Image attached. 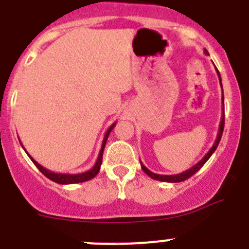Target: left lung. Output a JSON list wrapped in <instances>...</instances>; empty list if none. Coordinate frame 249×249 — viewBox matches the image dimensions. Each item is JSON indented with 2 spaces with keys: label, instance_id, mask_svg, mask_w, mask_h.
Returning <instances> with one entry per match:
<instances>
[{
  "label": "left lung",
  "instance_id": "8db88e82",
  "mask_svg": "<svg viewBox=\"0 0 249 249\" xmlns=\"http://www.w3.org/2000/svg\"><path fill=\"white\" fill-rule=\"evenodd\" d=\"M204 53H205L206 55H209V53L206 50H204ZM216 69V67H215ZM216 72H217V76H219V80H220V85H221L222 87V83H221V76H220V72L219 70L216 69ZM224 125H225V109H224V90H222V115H221V122H220V126H219V132H217V136H216V140L215 142H213V145L211 146L210 150L208 151V153H206L205 156L203 157V159L200 160V161L198 162L196 164H194V166L192 167V168L187 169L185 172H182V173H178V174H172V176H164V174H156L153 173V172H151L150 169L146 168L145 166H143L142 163H141V168H142V171L145 172L146 174H147L148 177H151L152 179H156V180H161V182H168V183H179V182H183V180L188 179L189 177H192L193 174H195L196 172L199 171V169L201 168V167L204 166V164L206 163V161H208L209 159L211 157V155H213V152H215V150L217 148V146H219L220 143V140H221V136H222V132H224Z\"/></svg>",
  "mask_w": 249,
  "mask_h": 249
}]
</instances>
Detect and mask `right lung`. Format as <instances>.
Returning <instances> with one entry per match:
<instances>
[{
    "instance_id": "1",
    "label": "right lung",
    "mask_w": 249,
    "mask_h": 249,
    "mask_svg": "<svg viewBox=\"0 0 249 249\" xmlns=\"http://www.w3.org/2000/svg\"><path fill=\"white\" fill-rule=\"evenodd\" d=\"M115 124L117 123H114V124H111L110 126H109V129L107 130L106 135H104V139H103V143H102V147H101V151H99V155H98V159H97L96 163H94V166L92 167V168L89 169V171H86L83 172V173H77V174H69V173H55V172H51L49 171V169H46L45 167H43L41 164H39L38 162L36 161V160L33 159V157L30 156L29 153L27 152V155L29 156V159L33 161V163L36 164V167H38L39 171L41 172V173L45 176V177H48L49 179H51L53 182L55 183H59V184H75V183H83V182H87V180L92 179V178H94L98 174L99 169H101V164H102V159H103V151H104V147H106V143H107V140H108V136L109 134H110V131L113 130V127L115 126ZM22 145V143H20ZM23 146V145H22ZM24 148V147H23Z\"/></svg>"
}]
</instances>
